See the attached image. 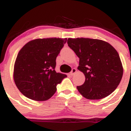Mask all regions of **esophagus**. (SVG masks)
Returning <instances> with one entry per match:
<instances>
[{"mask_svg": "<svg viewBox=\"0 0 131 131\" xmlns=\"http://www.w3.org/2000/svg\"><path fill=\"white\" fill-rule=\"evenodd\" d=\"M76 72H77V70H76L75 68H73V69L72 70V71H71L70 75H74Z\"/></svg>", "mask_w": 131, "mask_h": 131, "instance_id": "esophagus-1", "label": "esophagus"}]
</instances>
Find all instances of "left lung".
Instances as JSON below:
<instances>
[{"mask_svg":"<svg viewBox=\"0 0 131 131\" xmlns=\"http://www.w3.org/2000/svg\"><path fill=\"white\" fill-rule=\"evenodd\" d=\"M67 43L79 58L77 68L85 75L79 92L90 100L101 99L120 84L123 67L118 53L109 43L97 39L68 38Z\"/></svg>","mask_w":131,"mask_h":131,"instance_id":"left-lung-1","label":"left lung"}]
</instances>
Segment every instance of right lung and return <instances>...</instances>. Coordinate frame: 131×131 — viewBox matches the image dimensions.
Masks as SVG:
<instances>
[{
    "mask_svg": "<svg viewBox=\"0 0 131 131\" xmlns=\"http://www.w3.org/2000/svg\"><path fill=\"white\" fill-rule=\"evenodd\" d=\"M67 38L35 39L19 51L14 65L13 78L19 91L36 101L49 99L56 86L67 75L55 70L56 58Z\"/></svg>",
    "mask_w": 131,
    "mask_h": 131,
    "instance_id": "1",
    "label": "right lung"
}]
</instances>
